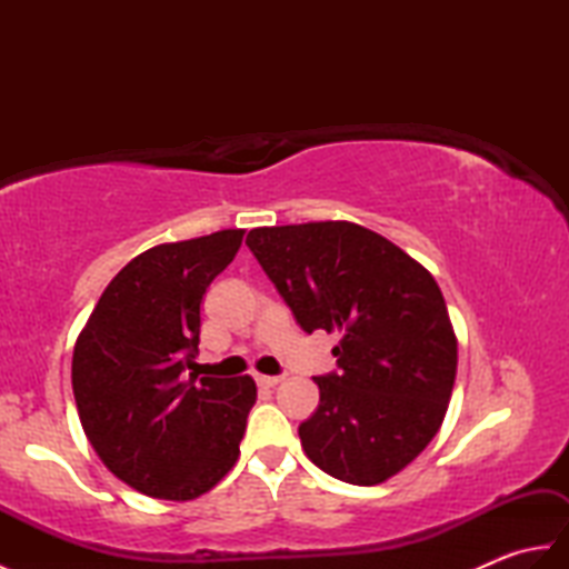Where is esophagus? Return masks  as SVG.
<instances>
[{
    "label": "esophagus",
    "mask_w": 569,
    "mask_h": 569,
    "mask_svg": "<svg viewBox=\"0 0 569 569\" xmlns=\"http://www.w3.org/2000/svg\"><path fill=\"white\" fill-rule=\"evenodd\" d=\"M281 381H283V377H266V373H259V377H257V383L263 386V389H273V386L281 383Z\"/></svg>",
    "instance_id": "obj_1"
}]
</instances>
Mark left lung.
I'll return each mask as SVG.
<instances>
[{"label":"left lung","instance_id":"8db88e82","mask_svg":"<svg viewBox=\"0 0 569 569\" xmlns=\"http://www.w3.org/2000/svg\"><path fill=\"white\" fill-rule=\"evenodd\" d=\"M247 244L306 332H340V371L318 377L300 422L312 465L357 487L426 450L450 406L457 337L432 273L393 241L347 222L257 227Z\"/></svg>","mask_w":569,"mask_h":569}]
</instances>
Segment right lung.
<instances>
[{
  "mask_svg": "<svg viewBox=\"0 0 569 569\" xmlns=\"http://www.w3.org/2000/svg\"><path fill=\"white\" fill-rule=\"evenodd\" d=\"M241 239L244 229H220L141 251L104 288L72 349L84 435L147 497L198 499L239 457L257 383L183 371L196 365L202 296Z\"/></svg>",
  "mask_w": 569,
  "mask_h": 569,
  "instance_id": "obj_1",
  "label": "right lung"
}]
</instances>
